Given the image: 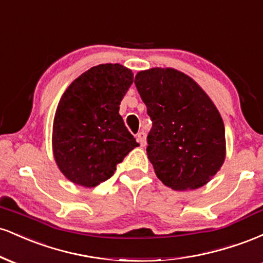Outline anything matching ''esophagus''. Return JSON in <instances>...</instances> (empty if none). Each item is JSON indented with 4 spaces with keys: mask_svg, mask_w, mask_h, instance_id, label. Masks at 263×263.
<instances>
[{
    "mask_svg": "<svg viewBox=\"0 0 263 263\" xmlns=\"http://www.w3.org/2000/svg\"><path fill=\"white\" fill-rule=\"evenodd\" d=\"M137 141L140 142L142 147L146 146V143H147V141H146V132H144V131L138 132V134H137Z\"/></svg>",
    "mask_w": 263,
    "mask_h": 263,
    "instance_id": "esophagus-1",
    "label": "esophagus"
}]
</instances>
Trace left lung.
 Returning a JSON list of instances; mask_svg holds the SVG:
<instances>
[{
    "mask_svg": "<svg viewBox=\"0 0 263 263\" xmlns=\"http://www.w3.org/2000/svg\"><path fill=\"white\" fill-rule=\"evenodd\" d=\"M135 84L152 120L147 156L158 179L174 190L205 185L226 156L224 122L214 102L173 68L142 70Z\"/></svg>",
    "mask_w": 263,
    "mask_h": 263,
    "instance_id": "8db88e82",
    "label": "left lung"
}]
</instances>
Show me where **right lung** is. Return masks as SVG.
<instances>
[{"instance_id": "1", "label": "right lung", "mask_w": 263, "mask_h": 263, "mask_svg": "<svg viewBox=\"0 0 263 263\" xmlns=\"http://www.w3.org/2000/svg\"><path fill=\"white\" fill-rule=\"evenodd\" d=\"M134 83L121 64H100L77 78L60 99L53 122V155L70 182L92 188L112 177L116 165L140 146L119 114Z\"/></svg>"}]
</instances>
